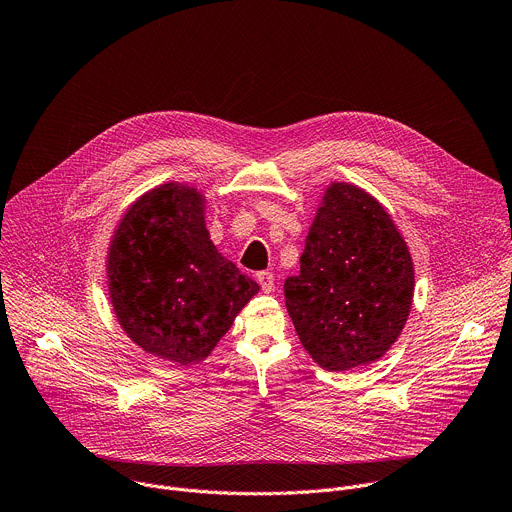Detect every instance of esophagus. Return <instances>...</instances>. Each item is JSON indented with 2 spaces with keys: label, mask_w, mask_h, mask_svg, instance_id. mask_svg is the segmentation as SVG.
Listing matches in <instances>:
<instances>
[{
  "label": "esophagus",
  "mask_w": 512,
  "mask_h": 512,
  "mask_svg": "<svg viewBox=\"0 0 512 512\" xmlns=\"http://www.w3.org/2000/svg\"><path fill=\"white\" fill-rule=\"evenodd\" d=\"M257 281H259V285L263 289V294H271V291L275 289V277H273L271 271L257 273Z\"/></svg>",
  "instance_id": "1"
}]
</instances>
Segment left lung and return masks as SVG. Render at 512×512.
<instances>
[{"mask_svg":"<svg viewBox=\"0 0 512 512\" xmlns=\"http://www.w3.org/2000/svg\"><path fill=\"white\" fill-rule=\"evenodd\" d=\"M415 271L387 208L369 192L332 182L318 204L300 273L283 283L302 346L326 371L379 360L413 304Z\"/></svg>","mask_w":512,"mask_h":512,"instance_id":"obj_1","label":"left lung"}]
</instances>
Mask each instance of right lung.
Segmentation results:
<instances>
[{"label": "right lung", "mask_w": 512, "mask_h": 512, "mask_svg": "<svg viewBox=\"0 0 512 512\" xmlns=\"http://www.w3.org/2000/svg\"><path fill=\"white\" fill-rule=\"evenodd\" d=\"M196 186L166 182L123 214L107 251L109 298L123 332L148 354L204 360L259 285L216 251Z\"/></svg>", "instance_id": "right-lung-1"}]
</instances>
